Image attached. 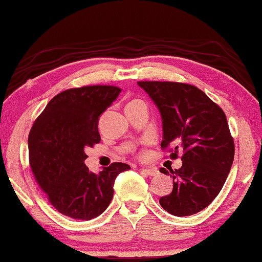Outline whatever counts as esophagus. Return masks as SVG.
<instances>
[{
	"label": "esophagus",
	"mask_w": 262,
	"mask_h": 262,
	"mask_svg": "<svg viewBox=\"0 0 262 262\" xmlns=\"http://www.w3.org/2000/svg\"><path fill=\"white\" fill-rule=\"evenodd\" d=\"M141 171H143V173H145L146 176H150V177L159 174V169L155 168V167H152V168H143Z\"/></svg>",
	"instance_id": "34e87169"
}]
</instances>
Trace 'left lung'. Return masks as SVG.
Instances as JSON below:
<instances>
[{
	"mask_svg": "<svg viewBox=\"0 0 262 262\" xmlns=\"http://www.w3.org/2000/svg\"><path fill=\"white\" fill-rule=\"evenodd\" d=\"M162 121V147L182 152L183 165L171 169L173 190L160 205L173 216H190L212 203L234 159V143L225 112L196 86L172 81H138ZM165 174L168 171L160 169Z\"/></svg>",
	"mask_w": 262,
	"mask_h": 262,
	"instance_id": "8db88e82",
	"label": "left lung"
}]
</instances>
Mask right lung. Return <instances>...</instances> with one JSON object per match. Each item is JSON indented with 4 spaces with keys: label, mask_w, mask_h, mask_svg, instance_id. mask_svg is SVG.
Listing matches in <instances>:
<instances>
[{
    "label": "right lung",
    "mask_w": 262,
    "mask_h": 262,
    "mask_svg": "<svg viewBox=\"0 0 262 262\" xmlns=\"http://www.w3.org/2000/svg\"><path fill=\"white\" fill-rule=\"evenodd\" d=\"M122 89L93 85L62 91L47 103L31 128L28 146L31 171L63 215L74 220L95 219L108 207L118 173L127 163L115 162L99 173L85 166V149L101 140L100 116Z\"/></svg>",
    "instance_id": "add662e5"
}]
</instances>
